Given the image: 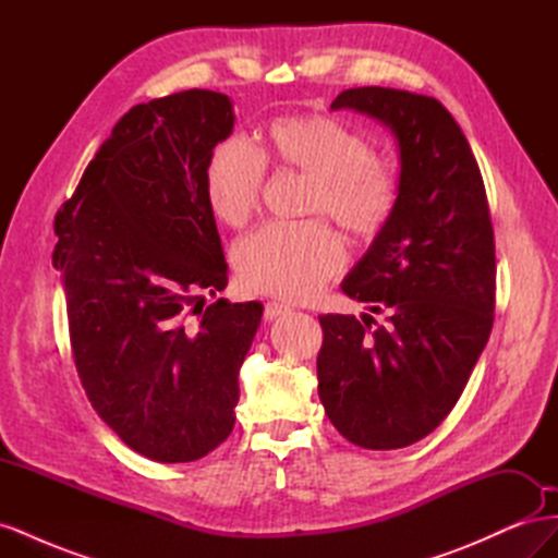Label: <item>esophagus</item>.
Instances as JSON below:
<instances>
[{"mask_svg": "<svg viewBox=\"0 0 558 558\" xmlns=\"http://www.w3.org/2000/svg\"><path fill=\"white\" fill-rule=\"evenodd\" d=\"M291 312V307L289 305H283V302H267L265 305V320H275V318H279L281 314H289Z\"/></svg>", "mask_w": 558, "mask_h": 558, "instance_id": "1", "label": "esophagus"}]
</instances>
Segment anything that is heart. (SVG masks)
Returning a JSON list of instances; mask_svg holds the SVG:
<instances>
[{
	"label": "heart",
	"instance_id": "obj_1",
	"mask_svg": "<svg viewBox=\"0 0 558 558\" xmlns=\"http://www.w3.org/2000/svg\"><path fill=\"white\" fill-rule=\"evenodd\" d=\"M265 162L312 177L307 211H326L353 238H375L396 207V179L359 132L326 116H283L267 125L256 150L240 137L218 142L205 170L209 209L244 228L260 209ZM342 240L326 221L269 223L234 248L244 289L307 300L340 272Z\"/></svg>",
	"mask_w": 558,
	"mask_h": 558
}]
</instances>
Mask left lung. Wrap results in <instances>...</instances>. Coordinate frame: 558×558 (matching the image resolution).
Segmentation results:
<instances>
[{"label": "left lung", "instance_id": "1", "mask_svg": "<svg viewBox=\"0 0 558 558\" xmlns=\"http://www.w3.org/2000/svg\"><path fill=\"white\" fill-rule=\"evenodd\" d=\"M330 109L384 123L400 150L391 218L342 281L372 314L318 316V398L363 449H400L442 424L494 326L496 246L465 134L435 97L349 88Z\"/></svg>", "mask_w": 558, "mask_h": 558}]
</instances>
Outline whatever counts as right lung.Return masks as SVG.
Listing matches in <instances>:
<instances>
[{"label":"right lung","instance_id":"add662e5","mask_svg":"<svg viewBox=\"0 0 558 558\" xmlns=\"http://www.w3.org/2000/svg\"><path fill=\"white\" fill-rule=\"evenodd\" d=\"M234 128L230 97L183 90L132 107L56 214L74 363L95 412L158 463H189L234 426L260 302L228 286L205 170ZM198 316L189 322L187 314Z\"/></svg>","mask_w":558,"mask_h":558}]
</instances>
